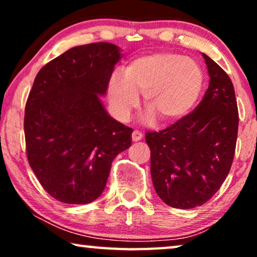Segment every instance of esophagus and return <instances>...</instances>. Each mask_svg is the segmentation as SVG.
Returning a JSON list of instances; mask_svg holds the SVG:
<instances>
[{"label": "esophagus", "mask_w": 257, "mask_h": 257, "mask_svg": "<svg viewBox=\"0 0 257 257\" xmlns=\"http://www.w3.org/2000/svg\"><path fill=\"white\" fill-rule=\"evenodd\" d=\"M143 137H144L143 133L138 131V130H135V131H133V133H132V140H133V142H139V140L143 139Z\"/></svg>", "instance_id": "obj_1"}]
</instances>
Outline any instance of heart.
<instances>
[{
    "instance_id": "heart-1",
    "label": "heart",
    "mask_w": 257,
    "mask_h": 257,
    "mask_svg": "<svg viewBox=\"0 0 257 257\" xmlns=\"http://www.w3.org/2000/svg\"><path fill=\"white\" fill-rule=\"evenodd\" d=\"M205 75L194 59L174 52L143 56L132 61L124 75L114 72L107 96L115 117L126 120L144 94L145 107L161 122H174L195 106Z\"/></svg>"
}]
</instances>
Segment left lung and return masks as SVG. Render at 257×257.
I'll use <instances>...</instances> for the list:
<instances>
[{"label":"left lung","mask_w":257,"mask_h":257,"mask_svg":"<svg viewBox=\"0 0 257 257\" xmlns=\"http://www.w3.org/2000/svg\"><path fill=\"white\" fill-rule=\"evenodd\" d=\"M209 85L194 111L159 132H147L151 177L173 208L201 206L219 191L233 164L238 111L229 76L208 56Z\"/></svg>","instance_id":"1"}]
</instances>
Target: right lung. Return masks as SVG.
Instances as JSON below:
<instances>
[{
    "label": "right lung",
    "instance_id": "right-lung-1",
    "mask_svg": "<svg viewBox=\"0 0 257 257\" xmlns=\"http://www.w3.org/2000/svg\"><path fill=\"white\" fill-rule=\"evenodd\" d=\"M120 58L114 44L79 45L35 78L24 113L27 157L42 187L58 201H94L112 161L131 146L133 130L108 115L99 98Z\"/></svg>",
    "mask_w": 257,
    "mask_h": 257
}]
</instances>
